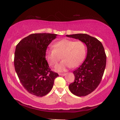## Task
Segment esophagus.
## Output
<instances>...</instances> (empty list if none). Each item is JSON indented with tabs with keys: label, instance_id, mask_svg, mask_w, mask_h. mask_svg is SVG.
Wrapping results in <instances>:
<instances>
[{
	"label": "esophagus",
	"instance_id": "esophagus-1",
	"mask_svg": "<svg viewBox=\"0 0 120 120\" xmlns=\"http://www.w3.org/2000/svg\"><path fill=\"white\" fill-rule=\"evenodd\" d=\"M58 74H59V75H60V76H65V75H66V74L65 73H59Z\"/></svg>",
	"mask_w": 120,
	"mask_h": 120
}]
</instances>
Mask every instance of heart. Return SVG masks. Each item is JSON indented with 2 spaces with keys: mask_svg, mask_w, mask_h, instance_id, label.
Here are the masks:
<instances>
[{
  "mask_svg": "<svg viewBox=\"0 0 120 120\" xmlns=\"http://www.w3.org/2000/svg\"><path fill=\"white\" fill-rule=\"evenodd\" d=\"M54 49L46 51V58L51 66L56 65L61 58L63 60L55 67L57 71H63L67 68H76L82 63L86 55V46L81 41L64 39L54 44Z\"/></svg>",
  "mask_w": 120,
  "mask_h": 120,
  "instance_id": "heart-1",
  "label": "heart"
}]
</instances>
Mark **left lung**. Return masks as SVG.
<instances>
[{
    "instance_id": "left-lung-1",
    "label": "left lung",
    "mask_w": 120,
    "mask_h": 120,
    "mask_svg": "<svg viewBox=\"0 0 120 120\" xmlns=\"http://www.w3.org/2000/svg\"><path fill=\"white\" fill-rule=\"evenodd\" d=\"M84 42L87 53L83 63L73 71L74 82L69 88L75 96H86L96 89L101 82L106 66V57L102 44L94 37L86 34L66 35Z\"/></svg>"
}]
</instances>
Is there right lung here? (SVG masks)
I'll return each mask as SVG.
<instances>
[{
    "mask_svg": "<svg viewBox=\"0 0 120 120\" xmlns=\"http://www.w3.org/2000/svg\"><path fill=\"white\" fill-rule=\"evenodd\" d=\"M56 34H32L19 42L14 65L19 81L29 93L42 97L50 92L58 74L52 71L46 60V51Z\"/></svg>",
    "mask_w": 120,
    "mask_h": 120,
    "instance_id": "add662e5",
    "label": "right lung"
}]
</instances>
